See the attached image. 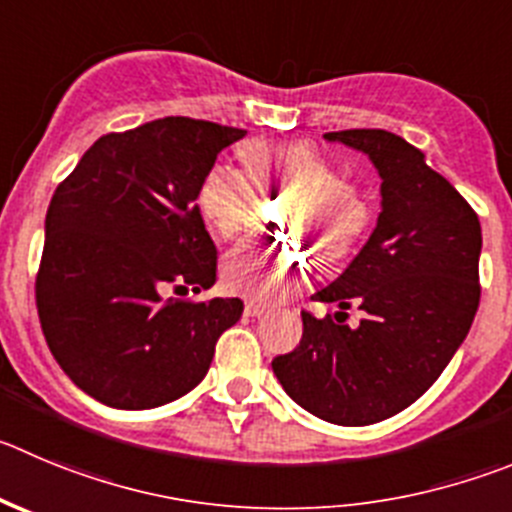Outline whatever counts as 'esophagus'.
Wrapping results in <instances>:
<instances>
[{
  "instance_id": "34e87169",
  "label": "esophagus",
  "mask_w": 512,
  "mask_h": 512,
  "mask_svg": "<svg viewBox=\"0 0 512 512\" xmlns=\"http://www.w3.org/2000/svg\"><path fill=\"white\" fill-rule=\"evenodd\" d=\"M267 308L262 303H255V300H250V303L245 305V315L247 318H260V315H265Z\"/></svg>"
}]
</instances>
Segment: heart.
<instances>
[{"mask_svg": "<svg viewBox=\"0 0 512 512\" xmlns=\"http://www.w3.org/2000/svg\"><path fill=\"white\" fill-rule=\"evenodd\" d=\"M245 176L232 166L214 164L197 189V209L219 237H234L252 214V185L260 194L285 191L280 227L336 265L353 252L371 219L364 189L336 176L331 161L308 143L252 141L240 151ZM310 265L304 245L245 242L224 260V283L252 298H272L305 278Z\"/></svg>", "mask_w": 512, "mask_h": 512, "instance_id": "1", "label": "heart"}]
</instances>
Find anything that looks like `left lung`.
<instances>
[{
	"instance_id": "obj_1",
	"label": "left lung",
	"mask_w": 512,
	"mask_h": 512,
	"mask_svg": "<svg viewBox=\"0 0 512 512\" xmlns=\"http://www.w3.org/2000/svg\"><path fill=\"white\" fill-rule=\"evenodd\" d=\"M326 138L369 156L381 214L351 265L313 295L338 313L303 310L300 346L272 371L318 419L366 427L414 404L465 341L480 305L482 229L460 191L396 133L353 128ZM351 302L365 310L356 329L340 321Z\"/></svg>"
}]
</instances>
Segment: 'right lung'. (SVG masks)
<instances>
[{"label":"right lung","instance_id":"add662e5","mask_svg":"<svg viewBox=\"0 0 512 512\" xmlns=\"http://www.w3.org/2000/svg\"><path fill=\"white\" fill-rule=\"evenodd\" d=\"M245 133L184 116L108 133L52 194L37 313L60 369L105 407L154 409L184 396L240 321V298L164 295L217 283L197 189Z\"/></svg>","mask_w":512,"mask_h":512}]
</instances>
